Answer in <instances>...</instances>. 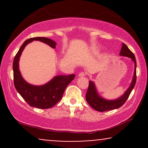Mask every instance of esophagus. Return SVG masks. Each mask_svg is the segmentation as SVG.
Returning a JSON list of instances; mask_svg holds the SVG:
<instances>
[{"instance_id": "1", "label": "esophagus", "mask_w": 148, "mask_h": 148, "mask_svg": "<svg viewBox=\"0 0 148 148\" xmlns=\"http://www.w3.org/2000/svg\"><path fill=\"white\" fill-rule=\"evenodd\" d=\"M86 75V74L85 72H80L79 74V76H85Z\"/></svg>"}]
</instances>
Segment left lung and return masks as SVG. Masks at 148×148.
<instances>
[{
  "label": "left lung",
  "mask_w": 148,
  "mask_h": 148,
  "mask_svg": "<svg viewBox=\"0 0 148 148\" xmlns=\"http://www.w3.org/2000/svg\"><path fill=\"white\" fill-rule=\"evenodd\" d=\"M120 55L122 56L130 58L134 62L135 70H134V77L132 84H131L128 89L127 90V91L124 93L123 95L120 97V98L115 100H106L99 95L96 90L95 84L92 81H90L87 92H86V99L87 102L89 103L90 106L96 111L103 112L110 111V110L116 109V108L121 107L124 103L126 102L130 93L132 92V90L135 86L136 82V61L134 54L131 51L130 49L127 47V46L125 44H123V47L121 48Z\"/></svg>",
  "instance_id": "8db88e82"
}]
</instances>
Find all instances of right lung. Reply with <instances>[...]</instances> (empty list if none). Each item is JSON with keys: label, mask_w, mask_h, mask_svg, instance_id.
<instances>
[{"label": "right lung", "mask_w": 148, "mask_h": 148, "mask_svg": "<svg viewBox=\"0 0 148 148\" xmlns=\"http://www.w3.org/2000/svg\"><path fill=\"white\" fill-rule=\"evenodd\" d=\"M33 40L44 42L53 49H55L56 45V42L52 40L43 37H33L25 40L20 47L13 61L14 87L20 95L30 106L42 109L50 108L55 106L62 99L64 90L74 79L75 75L70 74L56 76L51 81L43 86H33L28 84L21 75L18 69V61L25 46Z\"/></svg>", "instance_id": "1"}]
</instances>
